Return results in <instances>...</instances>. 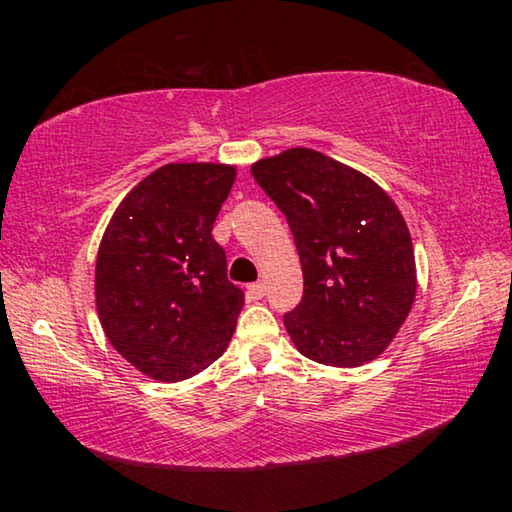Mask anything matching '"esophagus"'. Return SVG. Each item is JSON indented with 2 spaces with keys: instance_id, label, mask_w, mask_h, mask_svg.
Returning <instances> with one entry per match:
<instances>
[{
  "instance_id": "34e87169",
  "label": "esophagus",
  "mask_w": 512,
  "mask_h": 512,
  "mask_svg": "<svg viewBox=\"0 0 512 512\" xmlns=\"http://www.w3.org/2000/svg\"><path fill=\"white\" fill-rule=\"evenodd\" d=\"M248 296L253 298V300H262L264 298V293H266V287H264V282H255V284H248Z\"/></svg>"
}]
</instances>
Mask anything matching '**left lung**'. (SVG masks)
Wrapping results in <instances>:
<instances>
[{"label":"left lung","instance_id":"obj_1","mask_svg":"<svg viewBox=\"0 0 512 512\" xmlns=\"http://www.w3.org/2000/svg\"><path fill=\"white\" fill-rule=\"evenodd\" d=\"M250 171L287 216L300 255L305 293L284 316L293 345L334 368L375 361L418 291L400 207L366 173L302 146Z\"/></svg>","mask_w":512,"mask_h":512}]
</instances>
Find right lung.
<instances>
[{
    "mask_svg": "<svg viewBox=\"0 0 512 512\" xmlns=\"http://www.w3.org/2000/svg\"><path fill=\"white\" fill-rule=\"evenodd\" d=\"M235 178V164H164L126 194L103 232L97 314L112 348L146 377H194L235 334L244 291L228 282L212 237Z\"/></svg>",
    "mask_w": 512,
    "mask_h": 512,
    "instance_id": "add662e5",
    "label": "right lung"
}]
</instances>
